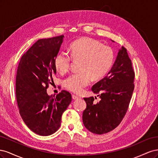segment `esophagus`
<instances>
[{
    "label": "esophagus",
    "instance_id": "esophagus-1",
    "mask_svg": "<svg viewBox=\"0 0 158 158\" xmlns=\"http://www.w3.org/2000/svg\"><path fill=\"white\" fill-rule=\"evenodd\" d=\"M72 98H73V99L74 100L78 99L80 98V97L77 96V95H72Z\"/></svg>",
    "mask_w": 158,
    "mask_h": 158
}]
</instances>
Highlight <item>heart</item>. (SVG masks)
I'll use <instances>...</instances> for the list:
<instances>
[{
	"label": "heart",
	"instance_id": "heart-1",
	"mask_svg": "<svg viewBox=\"0 0 158 158\" xmlns=\"http://www.w3.org/2000/svg\"><path fill=\"white\" fill-rule=\"evenodd\" d=\"M70 55L60 52L54 60L55 69L61 75L68 73L72 60L79 62V73H74L64 80V87L72 92L80 94L90 83L91 78H103L111 70L114 60L111 47L90 37L74 41L70 47Z\"/></svg>",
	"mask_w": 158,
	"mask_h": 158
}]
</instances>
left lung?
Returning <instances> with one entry per match:
<instances>
[{"label":"left lung","instance_id":"left-lung-1","mask_svg":"<svg viewBox=\"0 0 158 158\" xmlns=\"http://www.w3.org/2000/svg\"><path fill=\"white\" fill-rule=\"evenodd\" d=\"M135 76L131 60L123 46L109 73L92 88L101 100L95 104L94 97L84 98L87 107L82 119L88 130L102 135L113 131L121 123L132 96Z\"/></svg>","mask_w":158,"mask_h":158}]
</instances>
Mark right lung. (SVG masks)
<instances>
[{"label": "right lung", "mask_w": 158, "mask_h": 158, "mask_svg": "<svg viewBox=\"0 0 158 158\" xmlns=\"http://www.w3.org/2000/svg\"><path fill=\"white\" fill-rule=\"evenodd\" d=\"M64 35L37 40L22 56L16 79L19 112L31 131L49 136L59 128L62 114L72 101L71 94L62 90L48 95L47 89L53 82L54 65Z\"/></svg>", "instance_id": "1"}]
</instances>
